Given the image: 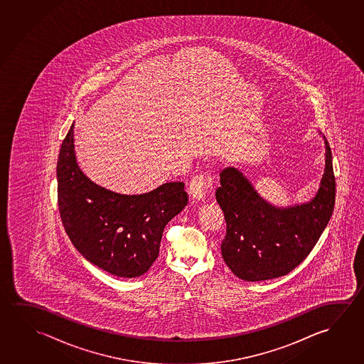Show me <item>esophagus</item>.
<instances>
[{
	"label": "esophagus",
	"mask_w": 364,
	"mask_h": 364,
	"mask_svg": "<svg viewBox=\"0 0 364 364\" xmlns=\"http://www.w3.org/2000/svg\"><path fill=\"white\" fill-rule=\"evenodd\" d=\"M210 188H212V179H209V178L204 176V175H197L191 181L189 194H191V197L193 199L200 202V200L205 198V194L208 193Z\"/></svg>",
	"instance_id": "1"
}]
</instances>
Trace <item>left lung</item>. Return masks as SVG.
I'll return each instance as SVG.
<instances>
[{"label": "left lung", "mask_w": 364, "mask_h": 364, "mask_svg": "<svg viewBox=\"0 0 364 364\" xmlns=\"http://www.w3.org/2000/svg\"><path fill=\"white\" fill-rule=\"evenodd\" d=\"M325 144V168L315 197L277 207L257 193L236 167L220 173L215 199L223 210L227 232L222 257L233 274L247 282L273 279L304 262L331 218L335 204L333 155Z\"/></svg>", "instance_id": "8db88e82"}]
</instances>
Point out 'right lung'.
<instances>
[{"instance_id": "right-lung-1", "label": "right lung", "mask_w": 364, "mask_h": 364, "mask_svg": "<svg viewBox=\"0 0 364 364\" xmlns=\"http://www.w3.org/2000/svg\"><path fill=\"white\" fill-rule=\"evenodd\" d=\"M73 127L57 162L58 205L67 235L86 260L107 273L144 274L159 257L164 228L188 203L184 183H165L138 196L102 188L78 166Z\"/></svg>"}]
</instances>
